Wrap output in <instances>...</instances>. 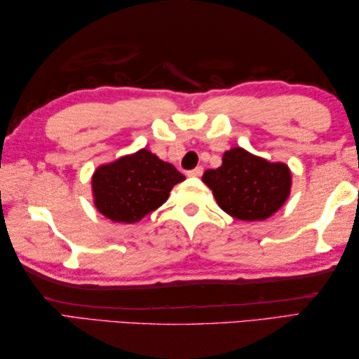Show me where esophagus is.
I'll return each mask as SVG.
<instances>
[{
    "label": "esophagus",
    "instance_id": "1",
    "mask_svg": "<svg viewBox=\"0 0 359 359\" xmlns=\"http://www.w3.org/2000/svg\"><path fill=\"white\" fill-rule=\"evenodd\" d=\"M202 172H203V168L202 166H196L194 170L188 171V175H189V177H199V175H202Z\"/></svg>",
    "mask_w": 359,
    "mask_h": 359
}]
</instances>
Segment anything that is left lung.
Listing matches in <instances>:
<instances>
[{
	"mask_svg": "<svg viewBox=\"0 0 359 359\" xmlns=\"http://www.w3.org/2000/svg\"><path fill=\"white\" fill-rule=\"evenodd\" d=\"M202 180L217 205L241 220H264L276 212L290 194L292 174L284 163H271L242 148L226 151L217 170H207Z\"/></svg>",
	"mask_w": 359,
	"mask_h": 359,
	"instance_id": "obj_1",
	"label": "left lung"
}]
</instances>
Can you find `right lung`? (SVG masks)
<instances>
[{
  "label": "right lung",
  "mask_w": 359,
  "mask_h": 359,
  "mask_svg": "<svg viewBox=\"0 0 359 359\" xmlns=\"http://www.w3.org/2000/svg\"><path fill=\"white\" fill-rule=\"evenodd\" d=\"M185 180L171 163L148 149L103 165L93 175L97 210L114 222L134 224L165 203L171 188Z\"/></svg>",
  "instance_id": "1"
}]
</instances>
